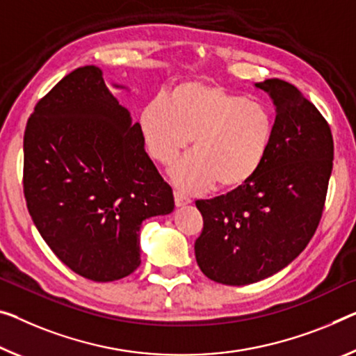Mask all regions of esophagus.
<instances>
[{
	"label": "esophagus",
	"mask_w": 356,
	"mask_h": 356,
	"mask_svg": "<svg viewBox=\"0 0 356 356\" xmlns=\"http://www.w3.org/2000/svg\"><path fill=\"white\" fill-rule=\"evenodd\" d=\"M191 200L188 199V197H184L183 194L179 193H175V205L177 207H184V205H189Z\"/></svg>",
	"instance_id": "1"
}]
</instances>
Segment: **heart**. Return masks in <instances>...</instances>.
I'll use <instances>...</instances> for the list:
<instances>
[{
	"label": "heart",
	"mask_w": 356,
	"mask_h": 356,
	"mask_svg": "<svg viewBox=\"0 0 356 356\" xmlns=\"http://www.w3.org/2000/svg\"><path fill=\"white\" fill-rule=\"evenodd\" d=\"M140 125L147 152L162 165L175 162L193 140L195 151L170 177L186 193H202L216 181L222 189L248 183L266 159L275 121L264 103L191 81L175 87L168 100L152 98Z\"/></svg>",
	"instance_id": "1"
}]
</instances>
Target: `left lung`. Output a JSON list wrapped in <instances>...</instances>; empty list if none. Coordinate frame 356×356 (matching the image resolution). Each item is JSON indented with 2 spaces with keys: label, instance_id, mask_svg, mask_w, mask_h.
Returning <instances> with one entry per match:
<instances>
[{
  "label": "left lung",
  "instance_id": "left-lung-1",
  "mask_svg": "<svg viewBox=\"0 0 356 356\" xmlns=\"http://www.w3.org/2000/svg\"><path fill=\"white\" fill-rule=\"evenodd\" d=\"M254 86L277 113L264 162L240 188L195 202L204 218L197 264L231 286L264 280L302 253L318 227L334 159L331 129L314 103L286 81Z\"/></svg>",
  "mask_w": 356,
  "mask_h": 356
}]
</instances>
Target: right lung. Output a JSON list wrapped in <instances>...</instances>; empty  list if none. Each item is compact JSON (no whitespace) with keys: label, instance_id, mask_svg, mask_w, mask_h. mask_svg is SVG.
<instances>
[{"label":"right lung","instance_id":"obj_1","mask_svg":"<svg viewBox=\"0 0 356 356\" xmlns=\"http://www.w3.org/2000/svg\"><path fill=\"white\" fill-rule=\"evenodd\" d=\"M24 194L49 248L94 282L130 275L141 262V222L175 209L141 125L94 65L36 103L24 135Z\"/></svg>","mask_w":356,"mask_h":356}]
</instances>
